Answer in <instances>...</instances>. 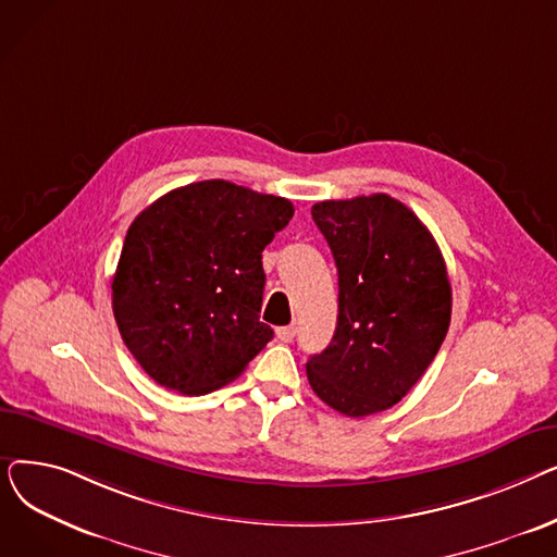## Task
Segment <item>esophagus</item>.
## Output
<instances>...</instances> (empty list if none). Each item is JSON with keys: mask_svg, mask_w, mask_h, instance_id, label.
Segmentation results:
<instances>
[{"mask_svg": "<svg viewBox=\"0 0 557 557\" xmlns=\"http://www.w3.org/2000/svg\"><path fill=\"white\" fill-rule=\"evenodd\" d=\"M296 325H288V327H280L277 330V338L282 341V343H290V341H294L296 338Z\"/></svg>", "mask_w": 557, "mask_h": 557, "instance_id": "obj_1", "label": "esophagus"}]
</instances>
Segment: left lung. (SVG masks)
I'll return each instance as SVG.
<instances>
[{
    "label": "left lung",
    "instance_id": "1",
    "mask_svg": "<svg viewBox=\"0 0 557 557\" xmlns=\"http://www.w3.org/2000/svg\"><path fill=\"white\" fill-rule=\"evenodd\" d=\"M311 216L338 269V323L332 343L307 361L309 384L347 418L386 411L418 384L447 336L443 252L388 194L315 202Z\"/></svg>",
    "mask_w": 557,
    "mask_h": 557
}]
</instances>
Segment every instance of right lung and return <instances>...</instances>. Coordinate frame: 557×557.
I'll return each instance as SVG.
<instances>
[{
    "label": "right lung",
    "instance_id": "1",
    "mask_svg": "<svg viewBox=\"0 0 557 557\" xmlns=\"http://www.w3.org/2000/svg\"><path fill=\"white\" fill-rule=\"evenodd\" d=\"M290 216V200L227 181L173 189L137 214L112 277V311L156 384L212 393L267 347L261 252Z\"/></svg>",
    "mask_w": 557,
    "mask_h": 557
}]
</instances>
